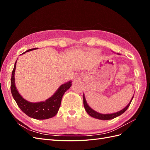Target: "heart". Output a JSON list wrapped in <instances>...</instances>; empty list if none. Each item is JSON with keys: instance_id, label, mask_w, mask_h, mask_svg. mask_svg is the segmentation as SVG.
<instances>
[{"instance_id": "obj_1", "label": "heart", "mask_w": 150, "mask_h": 150, "mask_svg": "<svg viewBox=\"0 0 150 150\" xmlns=\"http://www.w3.org/2000/svg\"><path fill=\"white\" fill-rule=\"evenodd\" d=\"M96 52H97V53H98V51H96Z\"/></svg>"}]
</instances>
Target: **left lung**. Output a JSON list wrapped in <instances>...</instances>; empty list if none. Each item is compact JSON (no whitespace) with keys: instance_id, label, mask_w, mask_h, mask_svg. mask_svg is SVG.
Wrapping results in <instances>:
<instances>
[{"instance_id":"left-lung-1","label":"left lung","mask_w":150,"mask_h":150,"mask_svg":"<svg viewBox=\"0 0 150 150\" xmlns=\"http://www.w3.org/2000/svg\"><path fill=\"white\" fill-rule=\"evenodd\" d=\"M133 97H134V95L133 96L132 98H131V99L130 100L128 105H127L125 108H123L122 110H121V111H120L118 112L111 113V114H101V113H99L96 111H94V110H93V109L91 108L88 105V104L87 103V101H86V98H85L84 94H83V104H84V106L86 111L87 112V113L89 116H91L93 117H94V118L99 119L101 120H110L114 119V118H115V117L122 115V113H124L126 111L127 109H128V107L129 106L131 101H132V100H133Z\"/></svg>"}]
</instances>
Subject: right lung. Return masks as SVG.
Masks as SVG:
<instances>
[{"label": "right lung", "mask_w": 150, "mask_h": 150, "mask_svg": "<svg viewBox=\"0 0 150 150\" xmlns=\"http://www.w3.org/2000/svg\"><path fill=\"white\" fill-rule=\"evenodd\" d=\"M37 49V48L30 49L23 52L22 54H25L26 52L31 51L33 50ZM21 54V55H22ZM17 61L15 62L13 67L11 81V89L12 95L17 104L18 106L23 111L25 114L32 118L36 120H46L55 116L61 106V100L63 95L67 90L69 89L72 85V81L62 84L57 89L51 97H50L45 101H40L38 103H32L27 101L23 98L18 92L15 84V71L16 67Z\"/></svg>", "instance_id": "add662e5"}]
</instances>
